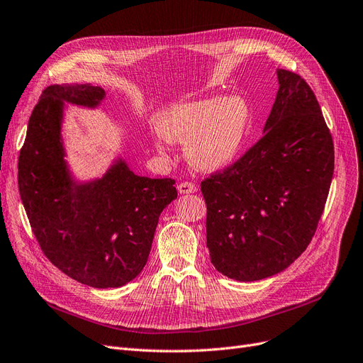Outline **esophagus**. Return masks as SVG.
Masks as SVG:
<instances>
[{
    "label": "esophagus",
    "mask_w": 363,
    "mask_h": 363,
    "mask_svg": "<svg viewBox=\"0 0 363 363\" xmlns=\"http://www.w3.org/2000/svg\"><path fill=\"white\" fill-rule=\"evenodd\" d=\"M179 192L182 194V195H187V194H195L198 189H196V186L194 184V183H189V182H183V183H180L179 184Z\"/></svg>",
    "instance_id": "34e87169"
}]
</instances>
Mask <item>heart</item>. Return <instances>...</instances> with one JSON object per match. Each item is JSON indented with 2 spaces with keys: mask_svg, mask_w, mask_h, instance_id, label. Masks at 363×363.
I'll return each mask as SVG.
<instances>
[{
  "mask_svg": "<svg viewBox=\"0 0 363 363\" xmlns=\"http://www.w3.org/2000/svg\"><path fill=\"white\" fill-rule=\"evenodd\" d=\"M250 123L251 108L242 94L180 101L160 113L155 146L165 157L164 139L186 145L189 164L203 172H216L238 158Z\"/></svg>",
  "mask_w": 363,
  "mask_h": 363,
  "instance_id": "b5f03b06",
  "label": "heart"
}]
</instances>
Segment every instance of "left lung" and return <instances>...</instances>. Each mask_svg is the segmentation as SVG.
I'll use <instances>...</instances> for the list:
<instances>
[{
  "instance_id": "left-lung-1",
  "label": "left lung",
  "mask_w": 363,
  "mask_h": 363,
  "mask_svg": "<svg viewBox=\"0 0 363 363\" xmlns=\"http://www.w3.org/2000/svg\"><path fill=\"white\" fill-rule=\"evenodd\" d=\"M263 137L201 183L206 247L224 276L252 282L289 267L312 240L334 174V145L307 82L276 69Z\"/></svg>"
}]
</instances>
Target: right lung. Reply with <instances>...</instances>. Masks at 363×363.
<instances>
[{"label": "right lung", "instance_id": "add662e5", "mask_svg": "<svg viewBox=\"0 0 363 363\" xmlns=\"http://www.w3.org/2000/svg\"><path fill=\"white\" fill-rule=\"evenodd\" d=\"M91 84L47 87L29 118L19 157V192L48 260L93 288H119L143 270L161 213L177 199L172 179L135 174L118 153L100 177L81 180L67 161V105L96 109Z\"/></svg>", "mask_w": 363, "mask_h": 363}]
</instances>
